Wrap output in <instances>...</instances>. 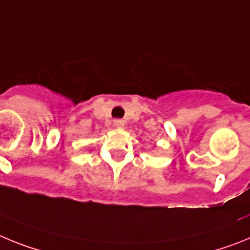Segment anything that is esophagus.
<instances>
[{
  "label": "esophagus",
  "mask_w": 250,
  "mask_h": 250,
  "mask_svg": "<svg viewBox=\"0 0 250 250\" xmlns=\"http://www.w3.org/2000/svg\"><path fill=\"white\" fill-rule=\"evenodd\" d=\"M114 125L117 128H122L125 125V121L123 119H114Z\"/></svg>",
  "instance_id": "obj_1"
}]
</instances>
